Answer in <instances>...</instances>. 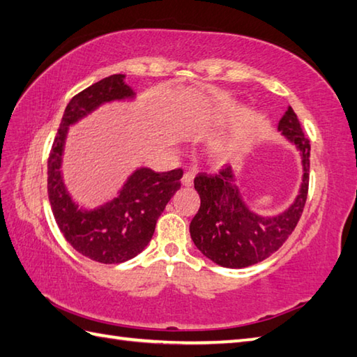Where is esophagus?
<instances>
[{"label":"esophagus","mask_w":357,"mask_h":357,"mask_svg":"<svg viewBox=\"0 0 357 357\" xmlns=\"http://www.w3.org/2000/svg\"><path fill=\"white\" fill-rule=\"evenodd\" d=\"M193 179H195V173L193 172H185L184 176H183V184L184 185H192Z\"/></svg>","instance_id":"1"}]
</instances>
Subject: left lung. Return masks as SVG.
Returning a JSON list of instances; mask_svg holds the SVG:
<instances>
[{
  "label": "left lung",
  "instance_id": "1",
  "mask_svg": "<svg viewBox=\"0 0 357 357\" xmlns=\"http://www.w3.org/2000/svg\"><path fill=\"white\" fill-rule=\"evenodd\" d=\"M278 128L301 150L304 164L299 196L285 213L271 219L252 213L239 198L229 165L215 174L199 173L195 178L201 207L190 222L192 239L204 256L222 267L244 268L267 259L284 245L304 211L310 183V139L291 107Z\"/></svg>",
  "mask_w": 357,
  "mask_h": 357
}]
</instances>
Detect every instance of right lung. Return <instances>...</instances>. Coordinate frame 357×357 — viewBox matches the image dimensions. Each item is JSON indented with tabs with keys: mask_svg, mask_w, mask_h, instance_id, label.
<instances>
[{
	"mask_svg": "<svg viewBox=\"0 0 357 357\" xmlns=\"http://www.w3.org/2000/svg\"><path fill=\"white\" fill-rule=\"evenodd\" d=\"M124 75H112L75 95L67 104L47 159V193L55 221L66 241L82 256L101 264H121L147 247L158 218L179 190L183 170H136L119 196L104 207L82 211L70 201L61 179L67 128L102 102L132 96Z\"/></svg>",
	"mask_w": 357,
	"mask_h": 357,
	"instance_id": "1",
	"label": "right lung"
}]
</instances>
